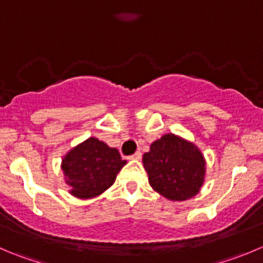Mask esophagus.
I'll list each match as a JSON object with an SVG mask.
<instances>
[{
    "mask_svg": "<svg viewBox=\"0 0 263 263\" xmlns=\"http://www.w3.org/2000/svg\"><path fill=\"white\" fill-rule=\"evenodd\" d=\"M128 159H131V160H140V159H141V153L136 152V153H135V154H132L131 157H128Z\"/></svg>",
    "mask_w": 263,
    "mask_h": 263,
    "instance_id": "34e87169",
    "label": "esophagus"
}]
</instances>
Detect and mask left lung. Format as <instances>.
Masks as SVG:
<instances>
[{
  "mask_svg": "<svg viewBox=\"0 0 263 263\" xmlns=\"http://www.w3.org/2000/svg\"><path fill=\"white\" fill-rule=\"evenodd\" d=\"M149 183L170 200L190 199L199 193L205 176V159L193 142L167 134L150 145L142 157Z\"/></svg>",
  "mask_w": 263,
  "mask_h": 263,
  "instance_id": "1",
  "label": "left lung"
}]
</instances>
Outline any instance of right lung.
I'll return each mask as SVG.
<instances>
[{
  "instance_id": "add662e5",
  "label": "right lung",
  "mask_w": 263,
  "mask_h": 263,
  "mask_svg": "<svg viewBox=\"0 0 263 263\" xmlns=\"http://www.w3.org/2000/svg\"><path fill=\"white\" fill-rule=\"evenodd\" d=\"M126 160L116 147H109L96 137H90L73 147L61 162L65 182L73 196L90 199L110 187Z\"/></svg>"
}]
</instances>
